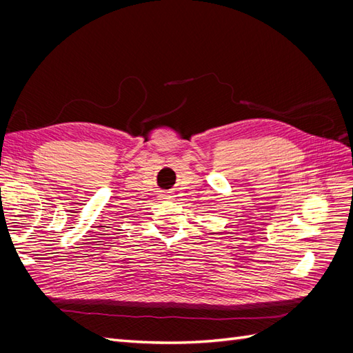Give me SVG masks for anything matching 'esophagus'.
I'll use <instances>...</instances> for the list:
<instances>
[{"label":"esophagus","mask_w":353,"mask_h":353,"mask_svg":"<svg viewBox=\"0 0 353 353\" xmlns=\"http://www.w3.org/2000/svg\"><path fill=\"white\" fill-rule=\"evenodd\" d=\"M159 197H160V200H169V199L174 197V193H172V191H166V193H162Z\"/></svg>","instance_id":"obj_1"}]
</instances>
